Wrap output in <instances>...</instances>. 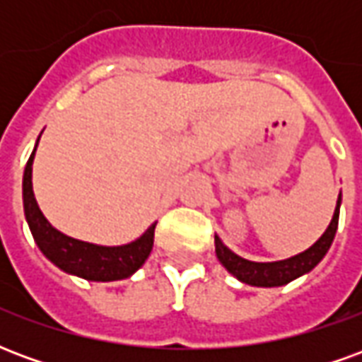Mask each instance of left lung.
<instances>
[{
    "label": "left lung",
    "mask_w": 362,
    "mask_h": 362,
    "mask_svg": "<svg viewBox=\"0 0 362 362\" xmlns=\"http://www.w3.org/2000/svg\"><path fill=\"white\" fill-rule=\"evenodd\" d=\"M339 205H341V194L337 197L334 219L329 223V227L326 228V233L320 236L308 250L300 252L293 258L281 259V262H267V264L250 262V259L236 256L235 252H230L225 244L221 243L219 236H215L217 258H219L223 266L227 267L228 273H233L236 279H240L243 283H248V285H254V287H281V285H287L288 281L296 279V277H300L304 273L314 269L320 264V259L326 256V252L329 250V246L334 243L337 223H339Z\"/></svg>",
    "instance_id": "left-lung-1"
}]
</instances>
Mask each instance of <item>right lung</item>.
Returning a JSON list of instances; mask_svg holds the SVG:
<instances>
[{"label":"right lung","mask_w":362,"mask_h":362,"mask_svg":"<svg viewBox=\"0 0 362 362\" xmlns=\"http://www.w3.org/2000/svg\"><path fill=\"white\" fill-rule=\"evenodd\" d=\"M40 139V137H38ZM38 145V143H36ZM36 147L25 166L23 176V205L28 228L35 236V243L52 264H56L66 273L83 277L89 281H118L134 275L145 264L153 250L155 238V225L153 223L145 235L137 240L124 246H96V244L83 243L77 238L59 233L46 221L36 204L33 192V160H35Z\"/></svg>","instance_id":"1"}]
</instances>
